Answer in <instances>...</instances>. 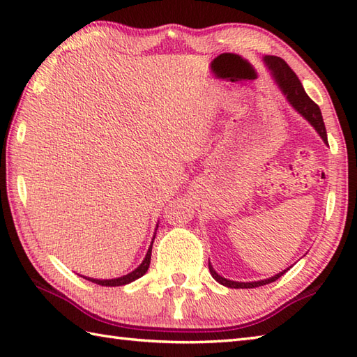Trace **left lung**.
<instances>
[{
  "mask_svg": "<svg viewBox=\"0 0 357 357\" xmlns=\"http://www.w3.org/2000/svg\"><path fill=\"white\" fill-rule=\"evenodd\" d=\"M265 64L270 69L273 78L278 82L279 89L282 90V93L287 96L288 102H290L293 107L298 110L302 116H304L310 124H312L316 132L319 133L321 138L324 139L325 144H328L327 139V130H325V124H324V119H322V113L319 105H317L312 98H310L304 87H302L299 78L296 77V73L290 69V66H288L282 58L279 56H265L264 58ZM208 270H210V275L213 276L215 280H218L219 284H222L229 288H256V287H261V285H267L270 282H275L276 279H279L280 276L284 275V273L288 270H284L278 273L270 279H264V280H257V282H236V280H229L222 276H219L218 273L211 267V264L208 262Z\"/></svg>",
  "mask_w": 357,
  "mask_h": 357,
  "instance_id": "obj_1",
  "label": "left lung"
}]
</instances>
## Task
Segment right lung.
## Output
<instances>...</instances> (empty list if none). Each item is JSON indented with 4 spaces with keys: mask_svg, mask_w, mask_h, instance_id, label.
<instances>
[{
    "mask_svg": "<svg viewBox=\"0 0 357 357\" xmlns=\"http://www.w3.org/2000/svg\"><path fill=\"white\" fill-rule=\"evenodd\" d=\"M151 245H153V241H151ZM151 245H150L149 252H147L146 257H144V261H142V264L139 265V267L136 268V270H133L132 273H128V275H126V276H121V278H116V279H104V280L86 278V276H82V278L90 280V282H95L98 285H104V287H119V285L130 284V282H133L135 279H138V278L144 276L147 273V270L150 267V259H151Z\"/></svg>",
    "mask_w": 357,
    "mask_h": 357,
    "instance_id": "right-lung-1",
    "label": "right lung"
}]
</instances>
